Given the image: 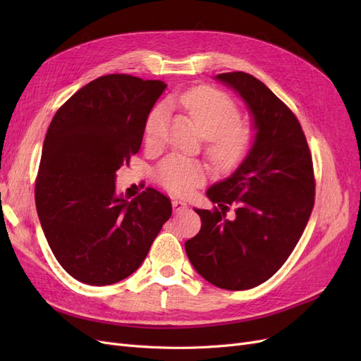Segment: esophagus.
I'll use <instances>...</instances> for the list:
<instances>
[{
	"label": "esophagus",
	"mask_w": 361,
	"mask_h": 361,
	"mask_svg": "<svg viewBox=\"0 0 361 361\" xmlns=\"http://www.w3.org/2000/svg\"><path fill=\"white\" fill-rule=\"evenodd\" d=\"M171 204H173V212L174 214H180L183 211H187V207H188L187 203L182 202V200H176V199L171 202Z\"/></svg>",
	"instance_id": "1"
}]
</instances>
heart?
<instances>
[{"label": "heart", "instance_id": "obj_1", "mask_svg": "<svg viewBox=\"0 0 361 361\" xmlns=\"http://www.w3.org/2000/svg\"><path fill=\"white\" fill-rule=\"evenodd\" d=\"M190 114L200 134L207 140V154L221 169H233L241 162L253 143V130L239 123L241 111L224 93L211 87H197L171 97ZM169 122L167 106L161 104L150 111L145 133L150 143L166 134ZM204 167L199 161L183 157H169L158 170V179L169 191L187 195L204 179Z\"/></svg>", "mask_w": 361, "mask_h": 361}]
</instances>
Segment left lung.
<instances>
[{
  "instance_id": "left-lung-1",
  "label": "left lung",
  "mask_w": 361,
  "mask_h": 361,
  "mask_svg": "<svg viewBox=\"0 0 361 361\" xmlns=\"http://www.w3.org/2000/svg\"><path fill=\"white\" fill-rule=\"evenodd\" d=\"M214 78L244 101L253 143L231 176L206 191L220 209H194L202 228L185 251L214 286L245 290L274 276L300 241L314 203L313 164L297 117L264 82L244 72ZM227 204L237 206L233 221Z\"/></svg>"
}]
</instances>
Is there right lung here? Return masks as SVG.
<instances>
[{
    "label": "right lung",
    "mask_w": 361,
    "mask_h": 361,
    "mask_svg": "<svg viewBox=\"0 0 361 361\" xmlns=\"http://www.w3.org/2000/svg\"><path fill=\"white\" fill-rule=\"evenodd\" d=\"M167 84L105 75L76 92L54 116L36 182L37 215L68 274L105 286L129 277L171 215L154 188L126 200L116 171L140 150L146 120Z\"/></svg>",
    "instance_id": "obj_1"
}]
</instances>
